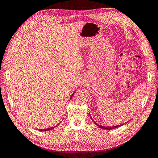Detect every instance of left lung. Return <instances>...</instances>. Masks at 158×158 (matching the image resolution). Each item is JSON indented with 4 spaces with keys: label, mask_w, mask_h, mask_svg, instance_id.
I'll list each match as a JSON object with an SVG mask.
<instances>
[{
    "label": "left lung",
    "mask_w": 158,
    "mask_h": 158,
    "mask_svg": "<svg viewBox=\"0 0 158 158\" xmlns=\"http://www.w3.org/2000/svg\"><path fill=\"white\" fill-rule=\"evenodd\" d=\"M90 118L92 119L91 116H90ZM94 123H95L96 125H98V126L99 127L102 128V129H105V130H113V129H114V128H117V127H118L121 126V125H123V124H122V125H115V126H113V127H105V126H102V125H100L97 124L95 122H94Z\"/></svg>",
    "instance_id": "1"
}]
</instances>
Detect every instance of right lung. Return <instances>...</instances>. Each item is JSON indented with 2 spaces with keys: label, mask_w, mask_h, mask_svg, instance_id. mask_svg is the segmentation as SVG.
Here are the masks:
<instances>
[{
  "label": "right lung",
  "mask_w": 158,
  "mask_h": 158,
  "mask_svg": "<svg viewBox=\"0 0 158 158\" xmlns=\"http://www.w3.org/2000/svg\"><path fill=\"white\" fill-rule=\"evenodd\" d=\"M73 95H74V93ZM73 96V95H72ZM57 125H56V126H54V127H50V128H47V129H44V130H40V131H48V130H52V129H53V128H55L57 126Z\"/></svg>",
  "instance_id": "obj_1"
}]
</instances>
